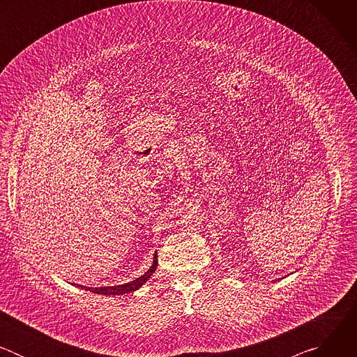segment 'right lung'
Masks as SVG:
<instances>
[{
    "instance_id": "1",
    "label": "right lung",
    "mask_w": 357,
    "mask_h": 357,
    "mask_svg": "<svg viewBox=\"0 0 357 357\" xmlns=\"http://www.w3.org/2000/svg\"><path fill=\"white\" fill-rule=\"evenodd\" d=\"M157 266H158V256H157V254H154V261H152V266L149 267V270L144 275L135 278L131 282H127V284H123V285H114V287H100V288H90V287H83V285H77V287L84 288L86 291H90V292H94V294H101V295L128 294V292H132V291L141 288L149 280V277L154 274V271L157 270Z\"/></svg>"
}]
</instances>
